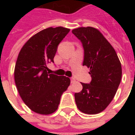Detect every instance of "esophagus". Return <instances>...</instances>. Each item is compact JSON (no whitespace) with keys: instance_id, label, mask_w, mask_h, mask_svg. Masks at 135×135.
Wrapping results in <instances>:
<instances>
[{"instance_id":"esophagus-1","label":"esophagus","mask_w":135,"mask_h":135,"mask_svg":"<svg viewBox=\"0 0 135 135\" xmlns=\"http://www.w3.org/2000/svg\"><path fill=\"white\" fill-rule=\"evenodd\" d=\"M71 83H76V79L74 78H71Z\"/></svg>"}]
</instances>
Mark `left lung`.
<instances>
[{
	"label": "left lung",
	"instance_id": "left-lung-1",
	"mask_svg": "<svg viewBox=\"0 0 135 135\" xmlns=\"http://www.w3.org/2000/svg\"><path fill=\"white\" fill-rule=\"evenodd\" d=\"M72 33L82 43L83 66L90 69L92 80L81 83L83 90L75 93L78 109L87 114L104 111L115 96L121 80V64L115 50L102 33L93 27H80Z\"/></svg>",
	"mask_w": 135,
	"mask_h": 135
}]
</instances>
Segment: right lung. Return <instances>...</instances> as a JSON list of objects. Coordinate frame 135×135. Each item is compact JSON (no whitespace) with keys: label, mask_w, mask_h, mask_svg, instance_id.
<instances>
[{"label":"right lung","mask_w":135,"mask_h":135,"mask_svg":"<svg viewBox=\"0 0 135 135\" xmlns=\"http://www.w3.org/2000/svg\"><path fill=\"white\" fill-rule=\"evenodd\" d=\"M70 31L61 26L45 28L32 36L21 49L15 68V81L25 104L36 113L48 115L58 108L70 79L47 71L61 41Z\"/></svg>","instance_id":"obj_1"}]
</instances>
